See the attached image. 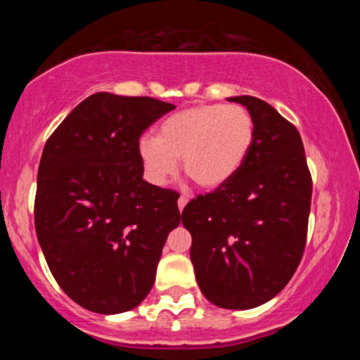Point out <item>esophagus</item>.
Instances as JSON below:
<instances>
[{
    "mask_svg": "<svg viewBox=\"0 0 360 360\" xmlns=\"http://www.w3.org/2000/svg\"><path fill=\"white\" fill-rule=\"evenodd\" d=\"M186 205H188V198H186V196H179V200H177V206H179V212H183Z\"/></svg>",
    "mask_w": 360,
    "mask_h": 360,
    "instance_id": "34e87169",
    "label": "esophagus"
}]
</instances>
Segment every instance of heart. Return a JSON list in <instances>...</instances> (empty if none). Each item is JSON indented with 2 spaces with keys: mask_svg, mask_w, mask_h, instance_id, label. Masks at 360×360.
Listing matches in <instances>:
<instances>
[{
  "mask_svg": "<svg viewBox=\"0 0 360 360\" xmlns=\"http://www.w3.org/2000/svg\"><path fill=\"white\" fill-rule=\"evenodd\" d=\"M254 142V120L240 105H198L162 122L157 137L139 140V159L148 183L164 186L179 159L198 186L214 189L237 174Z\"/></svg>",
  "mask_w": 360,
  "mask_h": 360,
  "instance_id": "heart-1",
  "label": "heart"
}]
</instances>
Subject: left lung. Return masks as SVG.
Instances as JSON below:
<instances>
[{
    "instance_id": "left-lung-1",
    "label": "left lung",
    "mask_w": 360,
    "mask_h": 360,
    "mask_svg": "<svg viewBox=\"0 0 360 360\" xmlns=\"http://www.w3.org/2000/svg\"><path fill=\"white\" fill-rule=\"evenodd\" d=\"M254 120V142L238 172L200 194L181 220L193 237L191 262L201 292L226 309L274 298L292 278L307 243L311 176L295 125L269 103L233 96Z\"/></svg>"
}]
</instances>
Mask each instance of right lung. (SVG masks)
<instances>
[{
    "label": "right lung",
    "instance_id": "right-lung-1",
    "mask_svg": "<svg viewBox=\"0 0 360 360\" xmlns=\"http://www.w3.org/2000/svg\"><path fill=\"white\" fill-rule=\"evenodd\" d=\"M174 108L148 96L91 94L45 143L37 238L62 291L89 311L134 309L154 286L164 243L181 221L179 194L143 181L137 147Z\"/></svg>",
    "mask_w": 360,
    "mask_h": 360
}]
</instances>
